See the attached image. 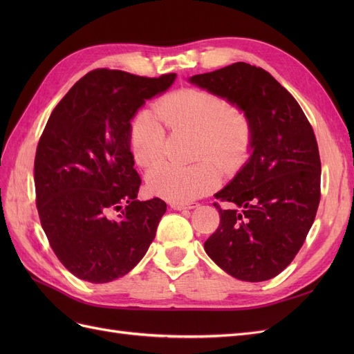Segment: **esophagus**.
<instances>
[{"mask_svg": "<svg viewBox=\"0 0 354 354\" xmlns=\"http://www.w3.org/2000/svg\"><path fill=\"white\" fill-rule=\"evenodd\" d=\"M199 203L196 202H192V203H187V202H171V208H174L177 211H183V209H194V208H198Z\"/></svg>", "mask_w": 354, "mask_h": 354, "instance_id": "esophagus-1", "label": "esophagus"}]
</instances>
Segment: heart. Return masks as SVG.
I'll list each match as a JSON object with an SVG mask.
<instances>
[{"label":"heart","mask_w":354,"mask_h":354,"mask_svg":"<svg viewBox=\"0 0 354 354\" xmlns=\"http://www.w3.org/2000/svg\"><path fill=\"white\" fill-rule=\"evenodd\" d=\"M196 134V158H211L227 173L248 160L254 121L243 106L202 88L171 91L155 103V113H138L130 127V149L137 165L149 168L165 151V128ZM220 169L208 159L190 167L160 164L147 174L153 195L171 202L195 201L220 185Z\"/></svg>","instance_id":"obj_1"}]
</instances>
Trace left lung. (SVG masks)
Wrapping results in <instances>:
<instances>
[{"instance_id":"obj_1","label":"left lung","mask_w":354,"mask_h":354,"mask_svg":"<svg viewBox=\"0 0 354 354\" xmlns=\"http://www.w3.org/2000/svg\"><path fill=\"white\" fill-rule=\"evenodd\" d=\"M243 106L254 121L252 155L216 194L226 202L203 243L211 260L239 281L263 282L291 264L315 221L320 156L313 128L272 75L238 62L189 80Z\"/></svg>"}]
</instances>
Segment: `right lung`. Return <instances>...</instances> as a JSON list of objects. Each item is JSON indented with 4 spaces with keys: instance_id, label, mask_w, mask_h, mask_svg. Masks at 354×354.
Wrapping results in <instances>:
<instances>
[{
    "instance_id": "1",
    "label": "right lung",
    "mask_w": 354,
    "mask_h": 354,
    "mask_svg": "<svg viewBox=\"0 0 354 354\" xmlns=\"http://www.w3.org/2000/svg\"><path fill=\"white\" fill-rule=\"evenodd\" d=\"M159 78L94 69L51 112L34 164L37 209L51 250L82 281L112 282L143 259L167 203L138 201L130 121L164 93Z\"/></svg>"
}]
</instances>
